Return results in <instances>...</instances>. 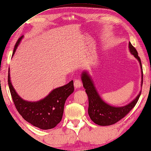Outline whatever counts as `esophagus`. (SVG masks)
Segmentation results:
<instances>
[{"label": "esophagus", "mask_w": 151, "mask_h": 151, "mask_svg": "<svg viewBox=\"0 0 151 151\" xmlns=\"http://www.w3.org/2000/svg\"><path fill=\"white\" fill-rule=\"evenodd\" d=\"M73 84L74 87H75L76 88H80L82 86V82H81V81L79 80H75Z\"/></svg>", "instance_id": "34e87169"}]
</instances>
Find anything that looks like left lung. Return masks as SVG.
Segmentation results:
<instances>
[{
	"label": "left lung",
	"instance_id": "1",
	"mask_svg": "<svg viewBox=\"0 0 151 151\" xmlns=\"http://www.w3.org/2000/svg\"><path fill=\"white\" fill-rule=\"evenodd\" d=\"M128 48L130 54L134 55L140 64L141 69V87H142L143 74L140 59L138 55L137 50L132 45L130 42H129ZM81 80L88 97L89 106L88 113L92 121L99 126H111L121 120L132 110V109L134 107L141 94L140 90L136 98L126 105L121 106H113L106 103L100 96L88 71L84 70L82 71L81 74Z\"/></svg>",
	"mask_w": 151,
	"mask_h": 151
}]
</instances>
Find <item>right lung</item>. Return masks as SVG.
<instances>
[{
  "mask_svg": "<svg viewBox=\"0 0 151 151\" xmlns=\"http://www.w3.org/2000/svg\"><path fill=\"white\" fill-rule=\"evenodd\" d=\"M23 38L24 36L18 39L12 57ZM8 84L13 103L19 114L25 121L42 129H52L61 121L65 103L74 90L73 82L71 80L63 86L53 89L47 96L39 101H25L17 93L13 86L10 69H9Z\"/></svg>",
  "mask_w": 151,
  "mask_h": 151,
  "instance_id": "1",
  "label": "right lung"
}]
</instances>
